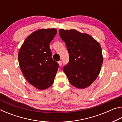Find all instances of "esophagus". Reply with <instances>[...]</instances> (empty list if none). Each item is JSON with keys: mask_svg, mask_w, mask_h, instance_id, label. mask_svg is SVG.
Segmentation results:
<instances>
[{"mask_svg": "<svg viewBox=\"0 0 122 122\" xmlns=\"http://www.w3.org/2000/svg\"><path fill=\"white\" fill-rule=\"evenodd\" d=\"M58 63H59V66H60V67H61V66H62V61H60L58 62Z\"/></svg>", "mask_w": 122, "mask_h": 122, "instance_id": "obj_1", "label": "esophagus"}]
</instances>
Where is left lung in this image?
<instances>
[{
  "mask_svg": "<svg viewBox=\"0 0 122 122\" xmlns=\"http://www.w3.org/2000/svg\"><path fill=\"white\" fill-rule=\"evenodd\" d=\"M59 34L69 53V61L63 69L69 82L77 88L88 87L97 77L102 65L100 44L90 35L75 30L60 29Z\"/></svg>",
  "mask_w": 122,
  "mask_h": 122,
  "instance_id": "left-lung-1",
  "label": "left lung"
}]
</instances>
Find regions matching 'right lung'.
Instances as JSON below:
<instances>
[{
    "label": "right lung",
    "instance_id": "right-lung-1",
    "mask_svg": "<svg viewBox=\"0 0 122 122\" xmlns=\"http://www.w3.org/2000/svg\"><path fill=\"white\" fill-rule=\"evenodd\" d=\"M56 33L55 28L36 30L27 37L18 54L20 67L25 77L39 90L52 85L58 69L59 64L52 59L49 48Z\"/></svg>",
    "mask_w": 122,
    "mask_h": 122
}]
</instances>
